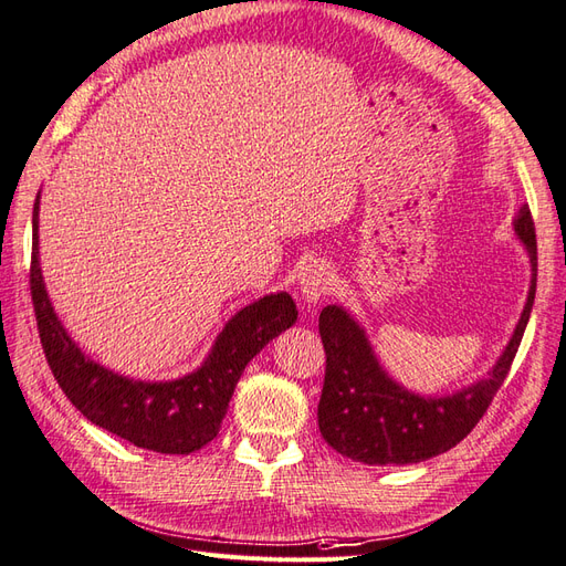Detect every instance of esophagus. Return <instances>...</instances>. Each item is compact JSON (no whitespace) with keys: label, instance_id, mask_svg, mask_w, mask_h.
Listing matches in <instances>:
<instances>
[{"label":"esophagus","instance_id":"1","mask_svg":"<svg viewBox=\"0 0 566 566\" xmlns=\"http://www.w3.org/2000/svg\"><path fill=\"white\" fill-rule=\"evenodd\" d=\"M331 285H334V279H331L324 264H310L300 275V295L307 302H316L328 295Z\"/></svg>","mask_w":566,"mask_h":566}]
</instances>
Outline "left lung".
<instances>
[{
	"label": "left lung",
	"instance_id": "1",
	"mask_svg": "<svg viewBox=\"0 0 566 566\" xmlns=\"http://www.w3.org/2000/svg\"><path fill=\"white\" fill-rule=\"evenodd\" d=\"M514 230L531 256L528 302L488 379L459 394L424 398L398 387L379 367L365 331L353 322V316L336 305L322 310L319 334L326 371L316 418L328 447L369 465H403L439 457L471 434L512 369L535 300L537 247L528 206H521Z\"/></svg>",
	"mask_w": 566,
	"mask_h": 566
}]
</instances>
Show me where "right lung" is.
<instances>
[{
	"mask_svg": "<svg viewBox=\"0 0 566 566\" xmlns=\"http://www.w3.org/2000/svg\"><path fill=\"white\" fill-rule=\"evenodd\" d=\"M31 300L45 360L69 401L93 424L158 453H191L209 444L220 430L247 363L297 319L291 295H266L232 316L211 355L191 375L160 384L119 377L76 348L50 305L38 264V199L33 203Z\"/></svg>",
	"mask_w": 566,
	"mask_h": 566,
	"instance_id": "right-lung-1",
	"label": "right lung"
}]
</instances>
